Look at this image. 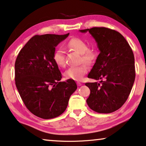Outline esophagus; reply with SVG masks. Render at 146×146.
Wrapping results in <instances>:
<instances>
[{
    "mask_svg": "<svg viewBox=\"0 0 146 146\" xmlns=\"http://www.w3.org/2000/svg\"><path fill=\"white\" fill-rule=\"evenodd\" d=\"M77 85H78V86H81V85H82V84H81V83H80V82H77Z\"/></svg>",
    "mask_w": 146,
    "mask_h": 146,
    "instance_id": "obj_1",
    "label": "esophagus"
}]
</instances>
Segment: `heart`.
<instances>
[{"label": "heart", "instance_id": "1", "mask_svg": "<svg viewBox=\"0 0 146 146\" xmlns=\"http://www.w3.org/2000/svg\"><path fill=\"white\" fill-rule=\"evenodd\" d=\"M67 46L69 48L81 53V61L87 64H91L96 58V52L93 50L89 49V46L85 41L79 38H73L68 41ZM53 59L55 64L59 67L65 66V57L64 52L62 49L59 48L53 53ZM88 68L85 64L79 66L71 67L64 73V76L67 79L74 81H80L86 73Z\"/></svg>", "mask_w": 146, "mask_h": 146}]
</instances>
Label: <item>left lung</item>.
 I'll return each instance as SVG.
<instances>
[{"instance_id":"1","label":"left lung","mask_w":146,"mask_h":146,"mask_svg":"<svg viewBox=\"0 0 146 146\" xmlns=\"http://www.w3.org/2000/svg\"><path fill=\"white\" fill-rule=\"evenodd\" d=\"M79 31L89 32L100 51L88 77L101 81L85 83L91 91L87 103L98 113H111L125 103L132 89L135 77L134 53L116 30L94 27Z\"/></svg>"}]
</instances>
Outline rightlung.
<instances>
[{"mask_svg":"<svg viewBox=\"0 0 146 146\" xmlns=\"http://www.w3.org/2000/svg\"><path fill=\"white\" fill-rule=\"evenodd\" d=\"M69 34L36 35L16 57V88L26 108L41 118H53L63 113L77 88L74 80L60 81L62 76L53 59L55 47Z\"/></svg>","mask_w":146,"mask_h":146,"instance_id":"obj_1","label":"right lung"}]
</instances>
